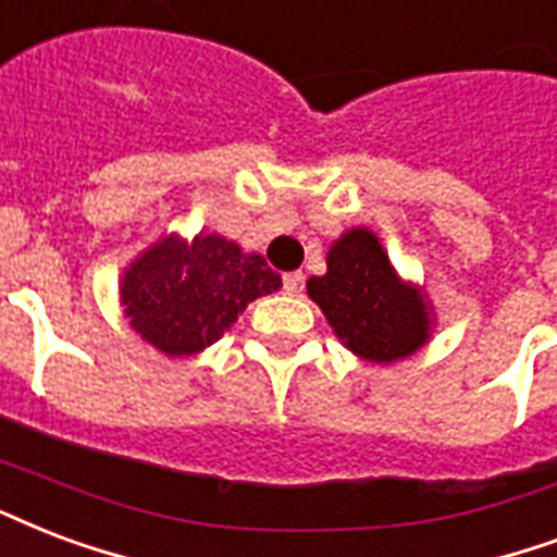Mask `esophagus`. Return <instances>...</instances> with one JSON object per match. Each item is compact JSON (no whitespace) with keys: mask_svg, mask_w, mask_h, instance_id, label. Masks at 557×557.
Returning a JSON list of instances; mask_svg holds the SVG:
<instances>
[{"mask_svg":"<svg viewBox=\"0 0 557 557\" xmlns=\"http://www.w3.org/2000/svg\"><path fill=\"white\" fill-rule=\"evenodd\" d=\"M300 286H304V274H300V271H288V274H283V292H286V295H297Z\"/></svg>","mask_w":557,"mask_h":557,"instance_id":"esophagus-1","label":"esophagus"}]
</instances>
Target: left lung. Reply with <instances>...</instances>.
Instances as JSON below:
<instances>
[{"label": "left lung", "mask_w": 557, "mask_h": 557, "mask_svg": "<svg viewBox=\"0 0 557 557\" xmlns=\"http://www.w3.org/2000/svg\"><path fill=\"white\" fill-rule=\"evenodd\" d=\"M307 295L333 333L359 359L400 362L430 342L432 309L423 288L403 283L368 227H354L326 253L324 277H309Z\"/></svg>", "instance_id": "obj_1"}]
</instances>
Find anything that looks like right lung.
<instances>
[{
    "mask_svg": "<svg viewBox=\"0 0 557 557\" xmlns=\"http://www.w3.org/2000/svg\"><path fill=\"white\" fill-rule=\"evenodd\" d=\"M280 288L260 253L219 233L193 242L163 236L122 274L119 297L139 338L165 356H195L215 345L250 300Z\"/></svg>",
    "mask_w": 557,
    "mask_h": 557,
    "instance_id": "obj_1",
    "label": "right lung"
}]
</instances>
